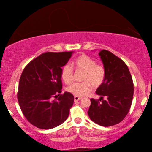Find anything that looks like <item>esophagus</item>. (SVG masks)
<instances>
[{
    "instance_id": "esophagus-1",
    "label": "esophagus",
    "mask_w": 152,
    "mask_h": 152,
    "mask_svg": "<svg viewBox=\"0 0 152 152\" xmlns=\"http://www.w3.org/2000/svg\"><path fill=\"white\" fill-rule=\"evenodd\" d=\"M82 99V97H77V96H75L74 97V100L75 101H79V100H81Z\"/></svg>"
}]
</instances>
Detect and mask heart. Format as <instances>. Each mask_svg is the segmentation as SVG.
I'll list each match as a JSON object with an SVG mask.
<instances>
[{
    "mask_svg": "<svg viewBox=\"0 0 152 152\" xmlns=\"http://www.w3.org/2000/svg\"><path fill=\"white\" fill-rule=\"evenodd\" d=\"M72 66L76 70L84 71L81 83H74L68 86V93L77 97H82L90 92L91 85L99 87L104 81L106 70L103 66L97 64L96 61L86 55H81L72 62ZM71 65L66 64L61 69V76L66 84H70L74 80V71Z\"/></svg>",
    "mask_w": 152,
    "mask_h": 152,
    "instance_id": "1",
    "label": "heart"
}]
</instances>
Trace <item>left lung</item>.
Returning a JSON list of instances; mask_svg holds the SVG:
<instances>
[{"instance_id":"8db88e82","label":"left lung","mask_w":152,"mask_h":152,"mask_svg":"<svg viewBox=\"0 0 152 152\" xmlns=\"http://www.w3.org/2000/svg\"><path fill=\"white\" fill-rule=\"evenodd\" d=\"M99 55L106 77L95 92L101 95L100 98L91 99L88 114L95 123L110 126L120 123L127 115L132 106L134 84L129 70L122 59L106 50L99 52Z\"/></svg>"}]
</instances>
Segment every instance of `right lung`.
<instances>
[{"instance_id": "add662e5", "label": "right lung", "mask_w": 152, "mask_h": 152, "mask_svg": "<svg viewBox=\"0 0 152 152\" xmlns=\"http://www.w3.org/2000/svg\"><path fill=\"white\" fill-rule=\"evenodd\" d=\"M73 52L41 54L24 68L18 83L17 98L28 121L41 129L60 125L67 119L74 96L65 92L57 101L53 97L61 93V67Z\"/></svg>"}]
</instances>
